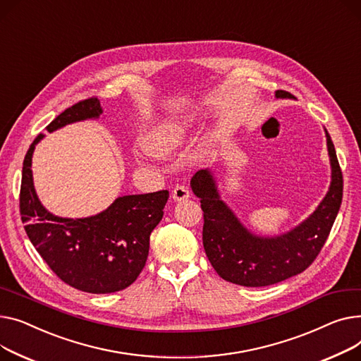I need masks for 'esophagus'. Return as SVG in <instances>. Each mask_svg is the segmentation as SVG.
Returning a JSON list of instances; mask_svg holds the SVG:
<instances>
[{"instance_id": "esophagus-1", "label": "esophagus", "mask_w": 361, "mask_h": 361, "mask_svg": "<svg viewBox=\"0 0 361 361\" xmlns=\"http://www.w3.org/2000/svg\"><path fill=\"white\" fill-rule=\"evenodd\" d=\"M172 198L175 202H180V201H185L189 198V190L188 188L185 186H176L173 190H172Z\"/></svg>"}]
</instances>
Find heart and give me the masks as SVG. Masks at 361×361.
<instances>
[{"label":"heart","mask_w":361,"mask_h":361,"mask_svg":"<svg viewBox=\"0 0 361 361\" xmlns=\"http://www.w3.org/2000/svg\"><path fill=\"white\" fill-rule=\"evenodd\" d=\"M194 126L195 116L192 114L164 118L152 126V130H148L145 134V148L156 156L175 153L188 141Z\"/></svg>","instance_id":"obj_1"}]
</instances>
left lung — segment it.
Masks as SVG:
<instances>
[{
    "mask_svg": "<svg viewBox=\"0 0 361 361\" xmlns=\"http://www.w3.org/2000/svg\"><path fill=\"white\" fill-rule=\"evenodd\" d=\"M275 99L293 96L277 90ZM324 131L331 164L328 192L309 217L280 235L265 236L249 230L223 201L211 169H202L190 179V188L204 211L202 243L207 258L223 280L245 287L271 286L303 272L321 252L343 201V173L334 142Z\"/></svg>",
    "mask_w": 361,
    "mask_h": 361,
    "instance_id": "obj_1",
    "label": "left lung"
}]
</instances>
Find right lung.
<instances>
[{"mask_svg": "<svg viewBox=\"0 0 361 361\" xmlns=\"http://www.w3.org/2000/svg\"><path fill=\"white\" fill-rule=\"evenodd\" d=\"M103 109L96 97L75 103L48 126L55 133L63 126L100 119ZM39 134L23 161L20 188V213L25 230L39 255L58 277L71 287L108 294L131 286L142 271L150 235L163 217L169 190L153 194L122 195L100 213L82 219L59 217L40 202L32 172Z\"/></svg>", "mask_w": 361, "mask_h": 361, "instance_id": "obj_1", "label": "right lung"}]
</instances>
